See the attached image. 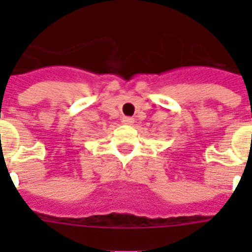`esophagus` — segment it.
<instances>
[{"instance_id": "obj_1", "label": "esophagus", "mask_w": 252, "mask_h": 252, "mask_svg": "<svg viewBox=\"0 0 252 252\" xmlns=\"http://www.w3.org/2000/svg\"><path fill=\"white\" fill-rule=\"evenodd\" d=\"M122 122L124 123V124H132L134 120H133V118H129V116H124V118L122 119Z\"/></svg>"}]
</instances>
